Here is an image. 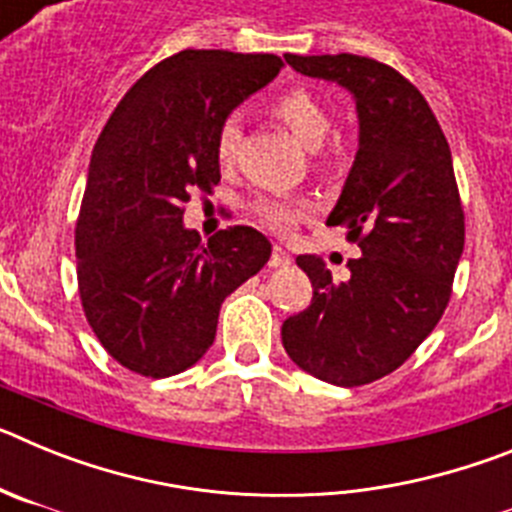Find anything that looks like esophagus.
I'll list each match as a JSON object with an SVG mask.
<instances>
[{"instance_id": "obj_1", "label": "esophagus", "mask_w": 512, "mask_h": 512, "mask_svg": "<svg viewBox=\"0 0 512 512\" xmlns=\"http://www.w3.org/2000/svg\"><path fill=\"white\" fill-rule=\"evenodd\" d=\"M292 264V256L284 251L282 246H274L271 248V256H269V266H289Z\"/></svg>"}]
</instances>
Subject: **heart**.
I'll return each instance as SVG.
<instances>
[{"label": "heart", "instance_id": "heart-1", "mask_svg": "<svg viewBox=\"0 0 512 512\" xmlns=\"http://www.w3.org/2000/svg\"><path fill=\"white\" fill-rule=\"evenodd\" d=\"M271 112L292 130L297 140L307 151H318L328 140L330 133V115L315 94L307 89H289V92L279 94L271 104ZM238 146H241V120L235 115L225 117L215 130V158L217 164L228 169L233 166L235 156H238ZM253 212L261 223L269 225L277 233H287L300 217V207L295 202L274 200V197H264L253 205Z\"/></svg>", "mask_w": 512, "mask_h": 512}]
</instances>
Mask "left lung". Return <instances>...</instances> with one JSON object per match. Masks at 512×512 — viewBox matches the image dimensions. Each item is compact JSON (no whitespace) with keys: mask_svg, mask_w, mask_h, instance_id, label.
<instances>
[{"mask_svg":"<svg viewBox=\"0 0 512 512\" xmlns=\"http://www.w3.org/2000/svg\"><path fill=\"white\" fill-rule=\"evenodd\" d=\"M284 61L356 99L359 151L328 225H346L361 256L346 282L320 256H297L312 302L284 320L282 343L312 377L359 387L405 364L449 305L464 251L451 148L418 87L387 63L354 53Z\"/></svg>","mask_w":512,"mask_h":512,"instance_id":"obj_1","label":"left lung"}]
</instances>
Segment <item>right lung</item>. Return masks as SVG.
Wrapping results in <instances>:
<instances>
[{
	"instance_id": "add662e5",
	"label": "right lung",
	"mask_w": 512,
	"mask_h": 512,
	"mask_svg": "<svg viewBox=\"0 0 512 512\" xmlns=\"http://www.w3.org/2000/svg\"><path fill=\"white\" fill-rule=\"evenodd\" d=\"M284 63L274 53L182 51L140 76L92 151L76 220V277L94 336L125 369L164 379L207 354L220 305L269 261L230 225L202 243L189 192L220 182L215 130Z\"/></svg>"
}]
</instances>
